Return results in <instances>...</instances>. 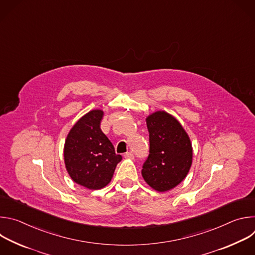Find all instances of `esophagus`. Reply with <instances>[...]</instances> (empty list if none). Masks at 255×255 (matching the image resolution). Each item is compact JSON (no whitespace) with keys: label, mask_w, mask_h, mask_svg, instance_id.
<instances>
[{"label":"esophagus","mask_w":255,"mask_h":255,"mask_svg":"<svg viewBox=\"0 0 255 255\" xmlns=\"http://www.w3.org/2000/svg\"><path fill=\"white\" fill-rule=\"evenodd\" d=\"M124 157H125V158H128V159H132V158L134 157V155H133L132 152H126V153L124 154Z\"/></svg>","instance_id":"1"}]
</instances>
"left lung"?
Segmentation results:
<instances>
[{"label":"left lung","instance_id":"1","mask_svg":"<svg viewBox=\"0 0 255 255\" xmlns=\"http://www.w3.org/2000/svg\"><path fill=\"white\" fill-rule=\"evenodd\" d=\"M149 132V155L141 174L157 192H167L183 181L193 162L191 139L178 120L165 111L146 117Z\"/></svg>","mask_w":255,"mask_h":255}]
</instances>
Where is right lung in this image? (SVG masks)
I'll use <instances>...</instances> for the list:
<instances>
[{
    "label": "right lung",
    "mask_w": 255,
    "mask_h": 255,
    "mask_svg": "<svg viewBox=\"0 0 255 255\" xmlns=\"http://www.w3.org/2000/svg\"><path fill=\"white\" fill-rule=\"evenodd\" d=\"M103 115L99 109L85 114L71 127L64 142V164L70 178L89 190L106 187L122 160L101 130Z\"/></svg>",
    "instance_id": "obj_1"
}]
</instances>
